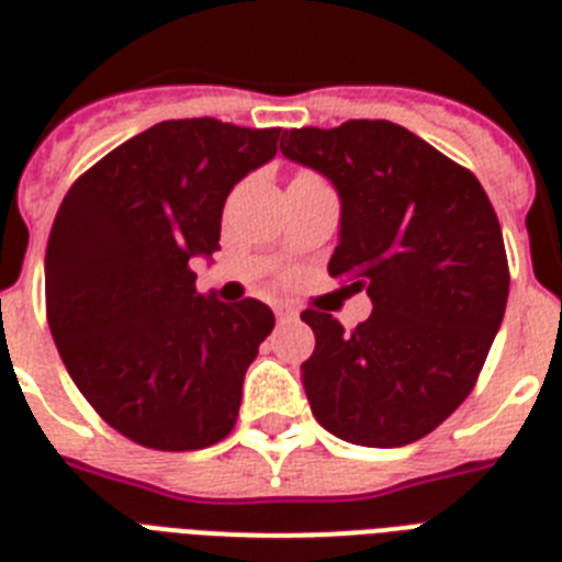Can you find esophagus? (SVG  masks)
Masks as SVG:
<instances>
[{"instance_id": "1", "label": "esophagus", "mask_w": 562, "mask_h": 562, "mask_svg": "<svg viewBox=\"0 0 562 562\" xmlns=\"http://www.w3.org/2000/svg\"><path fill=\"white\" fill-rule=\"evenodd\" d=\"M276 317H278V321H295V317H297V312L292 310V306L278 304V306H276Z\"/></svg>"}]
</instances>
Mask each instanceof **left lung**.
Instances as JSON below:
<instances>
[{
    "instance_id": "1",
    "label": "left lung",
    "mask_w": 562,
    "mask_h": 562,
    "mask_svg": "<svg viewBox=\"0 0 562 562\" xmlns=\"http://www.w3.org/2000/svg\"><path fill=\"white\" fill-rule=\"evenodd\" d=\"M281 151L337 188L329 276L374 304L351 331L329 312L301 315L315 331L301 366L312 414L351 445H411L467 400L504 321L493 202L473 171L391 121L290 128Z\"/></svg>"
}]
</instances>
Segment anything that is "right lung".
<instances>
[{
    "label": "right lung",
    "instance_id": "1",
    "mask_svg": "<svg viewBox=\"0 0 562 562\" xmlns=\"http://www.w3.org/2000/svg\"><path fill=\"white\" fill-rule=\"evenodd\" d=\"M281 128L162 121L81 173L47 238V324L69 376L117 434L202 450L236 425L245 371L276 326L256 297L196 292L222 207L276 157Z\"/></svg>",
    "mask_w": 562,
    "mask_h": 562
}]
</instances>
